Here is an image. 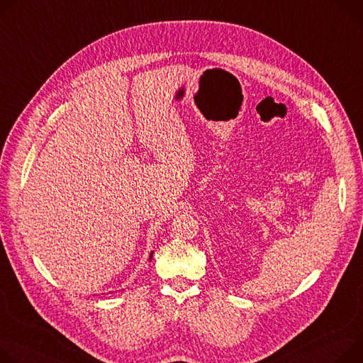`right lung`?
Listing matches in <instances>:
<instances>
[{
  "label": "right lung",
  "instance_id": "add662e5",
  "mask_svg": "<svg viewBox=\"0 0 363 363\" xmlns=\"http://www.w3.org/2000/svg\"><path fill=\"white\" fill-rule=\"evenodd\" d=\"M152 255H153V252H150V256H149V257H150V259H152Z\"/></svg>",
  "mask_w": 363,
  "mask_h": 363
}]
</instances>
